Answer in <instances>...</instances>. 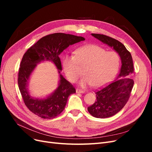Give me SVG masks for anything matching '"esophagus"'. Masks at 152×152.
<instances>
[{
	"instance_id": "esophagus-1",
	"label": "esophagus",
	"mask_w": 152,
	"mask_h": 152,
	"mask_svg": "<svg viewBox=\"0 0 152 152\" xmlns=\"http://www.w3.org/2000/svg\"><path fill=\"white\" fill-rule=\"evenodd\" d=\"M76 93H84L85 91H83V90L79 89H76Z\"/></svg>"
}]
</instances>
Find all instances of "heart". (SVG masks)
Masks as SVG:
<instances>
[{"label": "heart", "instance_id": "obj_1", "mask_svg": "<svg viewBox=\"0 0 152 152\" xmlns=\"http://www.w3.org/2000/svg\"><path fill=\"white\" fill-rule=\"evenodd\" d=\"M121 58L114 51H107L98 45L90 44L77 49L74 55L66 54L63 58V68L68 79L75 82L82 75V86L101 87L111 80L120 66Z\"/></svg>", "mask_w": 152, "mask_h": 152}]
</instances>
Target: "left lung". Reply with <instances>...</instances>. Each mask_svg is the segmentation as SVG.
Here are the masks:
<instances>
[{"label":"left lung","mask_w":152,"mask_h":152,"mask_svg":"<svg viewBox=\"0 0 152 152\" xmlns=\"http://www.w3.org/2000/svg\"><path fill=\"white\" fill-rule=\"evenodd\" d=\"M95 38L113 48L120 55L122 66L118 78L122 77L96 91V101L87 108L89 113L96 118H107L117 113L130 98L134 86V76L132 58L130 52L118 40L103 34H92Z\"/></svg>","instance_id":"left-lung-1"}]
</instances>
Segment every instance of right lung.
Returning a JSON list of instances; mask_svg holds the SVG:
<instances>
[{"label": "right lung", "mask_w": 152, "mask_h": 152, "mask_svg": "<svg viewBox=\"0 0 152 152\" xmlns=\"http://www.w3.org/2000/svg\"><path fill=\"white\" fill-rule=\"evenodd\" d=\"M82 37L55 33L43 37L24 54L20 63L18 84L26 107L30 112L43 118H54L65 109L68 96L76 93L75 87L60 75L58 89L46 99H34L30 96L26 87L31 72L40 61H53L59 70H62L59 55L70 45L84 40ZM60 73V72H59Z\"/></svg>", "instance_id": "obj_1"}]
</instances>
